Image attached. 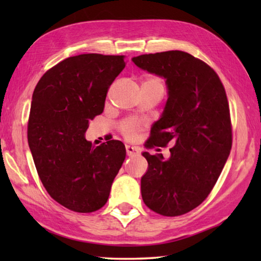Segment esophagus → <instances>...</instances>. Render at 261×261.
Listing matches in <instances>:
<instances>
[{
	"instance_id": "esophagus-1",
	"label": "esophagus",
	"mask_w": 261,
	"mask_h": 261,
	"mask_svg": "<svg viewBox=\"0 0 261 261\" xmlns=\"http://www.w3.org/2000/svg\"><path fill=\"white\" fill-rule=\"evenodd\" d=\"M125 149H126V154H127V156L135 155V154H138V153H139V148H138V147H134V146H131V145H126V146H125Z\"/></svg>"
}]
</instances>
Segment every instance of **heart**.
<instances>
[{"label":"heart","instance_id":"b5f03b06","mask_svg":"<svg viewBox=\"0 0 261 261\" xmlns=\"http://www.w3.org/2000/svg\"><path fill=\"white\" fill-rule=\"evenodd\" d=\"M143 85H146L149 87H159V88H162V90L165 88L162 79L156 77V76H153V74H148V76L145 77ZM138 127H139L138 122L129 121V122H126L124 125H123L122 131L126 137H131L132 135H134V132L138 129Z\"/></svg>","mask_w":261,"mask_h":261}]
</instances>
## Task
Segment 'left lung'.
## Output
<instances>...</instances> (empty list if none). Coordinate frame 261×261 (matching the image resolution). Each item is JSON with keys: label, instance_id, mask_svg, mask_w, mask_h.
<instances>
[{"label": "left lung", "instance_id": "obj_1", "mask_svg": "<svg viewBox=\"0 0 261 261\" xmlns=\"http://www.w3.org/2000/svg\"><path fill=\"white\" fill-rule=\"evenodd\" d=\"M143 70L166 79L168 100L151 130L147 147H171L170 158L144 152L148 170L141 177V197L149 210L178 216L204 201L218 180L232 144L226 91L204 61L180 50L132 59Z\"/></svg>", "mask_w": 261, "mask_h": 261}]
</instances>
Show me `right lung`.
<instances>
[{
	"instance_id": "1",
	"label": "right lung",
	"mask_w": 261,
	"mask_h": 261,
	"mask_svg": "<svg viewBox=\"0 0 261 261\" xmlns=\"http://www.w3.org/2000/svg\"><path fill=\"white\" fill-rule=\"evenodd\" d=\"M125 56L82 54L63 60L34 88L28 124L29 146L49 196L78 213H92L108 200L124 162L125 146L109 140L92 146L88 122L103 112Z\"/></svg>"
}]
</instances>
